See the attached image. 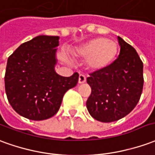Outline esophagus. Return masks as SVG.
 I'll return each mask as SVG.
<instances>
[{
	"label": "esophagus",
	"instance_id": "1",
	"mask_svg": "<svg viewBox=\"0 0 155 155\" xmlns=\"http://www.w3.org/2000/svg\"><path fill=\"white\" fill-rule=\"evenodd\" d=\"M85 81H86V77H85L84 74H81L79 75V83L80 84H83V83H85Z\"/></svg>",
	"mask_w": 155,
	"mask_h": 155
}]
</instances>
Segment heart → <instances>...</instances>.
I'll return each mask as SVG.
<instances>
[{
    "label": "heart",
    "instance_id": "obj_1",
    "mask_svg": "<svg viewBox=\"0 0 155 155\" xmlns=\"http://www.w3.org/2000/svg\"><path fill=\"white\" fill-rule=\"evenodd\" d=\"M117 45L106 38L90 40L78 50L79 54L89 59V64L94 70H102L111 64L117 55Z\"/></svg>",
    "mask_w": 155,
    "mask_h": 155
}]
</instances>
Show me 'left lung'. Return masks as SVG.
I'll use <instances>...</instances> for the list:
<instances>
[{
  "label": "left lung",
  "mask_w": 155,
  "mask_h": 155,
  "mask_svg": "<svg viewBox=\"0 0 155 155\" xmlns=\"http://www.w3.org/2000/svg\"><path fill=\"white\" fill-rule=\"evenodd\" d=\"M118 58L109 66L89 74L91 93L86 101L89 113L97 121L111 123L134 110L143 86V64L135 48L118 37Z\"/></svg>",
  "instance_id": "obj_1"
}]
</instances>
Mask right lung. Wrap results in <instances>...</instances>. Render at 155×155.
Segmentation results:
<instances>
[{
  "mask_svg": "<svg viewBox=\"0 0 155 155\" xmlns=\"http://www.w3.org/2000/svg\"><path fill=\"white\" fill-rule=\"evenodd\" d=\"M58 36H38L21 44L7 59L5 90L19 115L34 121L50 118L63 96L77 85L79 74L63 77L55 72Z\"/></svg>",
  "mask_w": 155,
  "mask_h": 155,
  "instance_id": "right-lung-1",
  "label": "right lung"
}]
</instances>
